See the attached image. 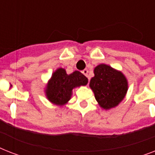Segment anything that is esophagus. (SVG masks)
<instances>
[{
  "label": "esophagus",
  "instance_id": "esophagus-1",
  "mask_svg": "<svg viewBox=\"0 0 155 155\" xmlns=\"http://www.w3.org/2000/svg\"><path fill=\"white\" fill-rule=\"evenodd\" d=\"M82 73L85 75V76L88 77V70H87V69H84V70L82 71ZM88 80H89V77H88Z\"/></svg>",
  "mask_w": 155,
  "mask_h": 155
}]
</instances>
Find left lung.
I'll return each instance as SVG.
<instances>
[{
    "mask_svg": "<svg viewBox=\"0 0 155 155\" xmlns=\"http://www.w3.org/2000/svg\"><path fill=\"white\" fill-rule=\"evenodd\" d=\"M93 71L89 87L99 106L105 110L117 107L124 100L129 88L125 75L104 63L97 65Z\"/></svg>",
    "mask_w": 155,
    "mask_h": 155,
    "instance_id": "1",
    "label": "left lung"
}]
</instances>
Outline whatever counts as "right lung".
<instances>
[{
  "mask_svg": "<svg viewBox=\"0 0 155 155\" xmlns=\"http://www.w3.org/2000/svg\"><path fill=\"white\" fill-rule=\"evenodd\" d=\"M87 82V78L80 71H75L68 75L64 68H59L52 73L48 80L45 95L51 103L62 107L70 101L75 87L85 86Z\"/></svg>",
  "mask_w": 155,
  "mask_h": 155,
  "instance_id": "obj_1",
  "label": "right lung"
}]
</instances>
